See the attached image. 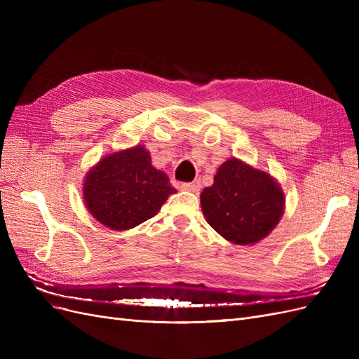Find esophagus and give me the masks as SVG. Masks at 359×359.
I'll return each mask as SVG.
<instances>
[{"label": "esophagus", "instance_id": "obj_1", "mask_svg": "<svg viewBox=\"0 0 359 359\" xmlns=\"http://www.w3.org/2000/svg\"><path fill=\"white\" fill-rule=\"evenodd\" d=\"M201 189V184L199 181H193V182H184L181 184V190L184 191H193V193H198Z\"/></svg>", "mask_w": 359, "mask_h": 359}]
</instances>
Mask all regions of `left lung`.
<instances>
[{
	"label": "left lung",
	"instance_id": "left-lung-1",
	"mask_svg": "<svg viewBox=\"0 0 359 359\" xmlns=\"http://www.w3.org/2000/svg\"><path fill=\"white\" fill-rule=\"evenodd\" d=\"M201 205L206 222L224 240L253 245L274 231L286 198L268 172L231 157L217 169L212 186L201 193Z\"/></svg>",
	"mask_w": 359,
	"mask_h": 359
}]
</instances>
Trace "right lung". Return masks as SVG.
<instances>
[{
	"instance_id": "1",
	"label": "right lung",
	"mask_w": 359,
	"mask_h": 359,
	"mask_svg": "<svg viewBox=\"0 0 359 359\" xmlns=\"http://www.w3.org/2000/svg\"><path fill=\"white\" fill-rule=\"evenodd\" d=\"M173 193L177 189L165 172L153 166L144 145L102 157L86 172L82 187L86 210L114 231L133 229L147 222Z\"/></svg>"
}]
</instances>
